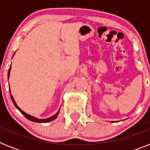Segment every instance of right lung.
Segmentation results:
<instances>
[{
	"label": "right lung",
	"instance_id": "1",
	"mask_svg": "<svg viewBox=\"0 0 150 150\" xmlns=\"http://www.w3.org/2000/svg\"><path fill=\"white\" fill-rule=\"evenodd\" d=\"M14 54H15V53H14ZM10 69H11V66H10V69H9V71H8V78L10 77ZM10 96H11V99H12V100H13V104H14V105H15V107H16L17 109H18V110L20 111L21 112H22V114L24 115V116H25L26 118H27L28 120H30V121L34 122H40V123H41V122H43V123H44V122H50V121H52V120H55V118H56L57 116H58V115H59V110L58 111V112H57V113H56V114H55V115H54V116H51V117L48 118V119H45V120H38V119H37V118L34 117V116H30V115L27 114V113H25V112H23V111H22V110H21L20 108H19V107H18V106H17L15 100H14V98H13V97L12 96V95H10Z\"/></svg>",
	"mask_w": 150,
	"mask_h": 150
}]
</instances>
